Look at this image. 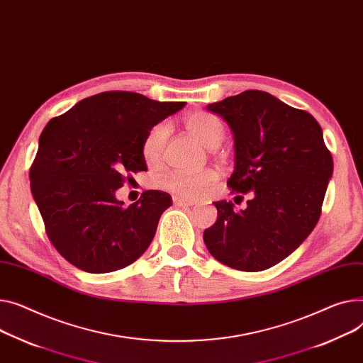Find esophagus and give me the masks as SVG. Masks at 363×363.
I'll use <instances>...</instances> for the list:
<instances>
[{
	"mask_svg": "<svg viewBox=\"0 0 363 363\" xmlns=\"http://www.w3.org/2000/svg\"><path fill=\"white\" fill-rule=\"evenodd\" d=\"M174 204L178 207H189V206H194V201L191 200H185L181 197H174Z\"/></svg>",
	"mask_w": 363,
	"mask_h": 363,
	"instance_id": "1",
	"label": "esophagus"
}]
</instances>
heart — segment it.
Here are the masks:
<instances>
[{
	"label": "heart",
	"instance_id": "heart-1",
	"mask_svg": "<svg viewBox=\"0 0 363 363\" xmlns=\"http://www.w3.org/2000/svg\"><path fill=\"white\" fill-rule=\"evenodd\" d=\"M184 124L186 130L196 135L206 147L216 149L223 140V124L214 115L197 111L185 116ZM169 127L166 124H157L147 131L141 143V155L147 164L156 166L163 160L164 147L169 138ZM219 178L214 169H206L199 174H189L182 171H171L156 179V185L182 199H199L211 189Z\"/></svg>",
	"mask_w": 363,
	"mask_h": 363
}]
</instances>
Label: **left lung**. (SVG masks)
I'll return each instance as SVG.
<instances>
[{
	"instance_id": "1",
	"label": "left lung",
	"mask_w": 363,
	"mask_h": 363,
	"mask_svg": "<svg viewBox=\"0 0 363 363\" xmlns=\"http://www.w3.org/2000/svg\"><path fill=\"white\" fill-rule=\"evenodd\" d=\"M235 141L229 188L252 191L248 207L214 201L216 223L204 230L208 252L230 269L267 270L291 255L315 228L333 174L323 130L306 111L267 91L247 90L207 105Z\"/></svg>"
}]
</instances>
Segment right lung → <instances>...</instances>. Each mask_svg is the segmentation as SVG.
<instances>
[{"mask_svg": "<svg viewBox=\"0 0 363 363\" xmlns=\"http://www.w3.org/2000/svg\"><path fill=\"white\" fill-rule=\"evenodd\" d=\"M184 106L134 91H104L46 124L30 167V189L48 238L74 267L111 273L149 248L172 197L150 189L124 207L115 192L130 174L147 171L144 135Z\"/></svg>", "mask_w": 363, "mask_h": 363, "instance_id": "obj_1", "label": "right lung"}]
</instances>
